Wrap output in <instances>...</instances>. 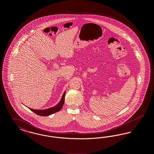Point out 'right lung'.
<instances>
[{
  "instance_id": "obj_1",
  "label": "right lung",
  "mask_w": 154,
  "mask_h": 154,
  "mask_svg": "<svg viewBox=\"0 0 154 154\" xmlns=\"http://www.w3.org/2000/svg\"><path fill=\"white\" fill-rule=\"evenodd\" d=\"M65 93H66V91H65V92L63 93L59 102L57 105H55L54 107H52L51 108H49L47 109H44V110H35V109H30L29 107L28 108L31 111H32L33 112H34L35 113H36V114L38 116H48L50 115H51L52 114H54L56 112H58L59 111L61 110L62 107H63L64 102H65Z\"/></svg>"
}]
</instances>
